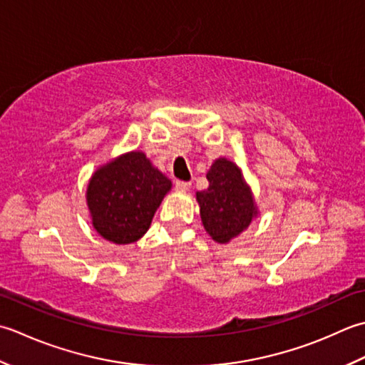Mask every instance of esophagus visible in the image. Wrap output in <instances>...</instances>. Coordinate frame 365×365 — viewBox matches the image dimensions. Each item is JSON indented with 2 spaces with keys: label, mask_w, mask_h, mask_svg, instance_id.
Masks as SVG:
<instances>
[{
  "label": "esophagus",
  "mask_w": 365,
  "mask_h": 365,
  "mask_svg": "<svg viewBox=\"0 0 365 365\" xmlns=\"http://www.w3.org/2000/svg\"><path fill=\"white\" fill-rule=\"evenodd\" d=\"M190 185H192V182H187V181H176V182H175L176 190H181V192L189 190Z\"/></svg>",
  "instance_id": "obj_1"
}]
</instances>
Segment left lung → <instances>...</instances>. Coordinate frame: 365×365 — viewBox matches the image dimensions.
Masks as SVG:
<instances>
[{"mask_svg":"<svg viewBox=\"0 0 365 365\" xmlns=\"http://www.w3.org/2000/svg\"><path fill=\"white\" fill-rule=\"evenodd\" d=\"M206 178L210 187L197 192L202 222L214 241L228 242L242 233L257 214L254 197L241 170L227 159L215 160Z\"/></svg>","mask_w":365,"mask_h":365,"instance_id":"left-lung-1","label":"left lung"}]
</instances>
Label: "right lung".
I'll use <instances>...</instances> for the list:
<instances>
[{
    "instance_id": "obj_1",
    "label": "right lung",
    "mask_w": 365,
    "mask_h": 365,
    "mask_svg": "<svg viewBox=\"0 0 365 365\" xmlns=\"http://www.w3.org/2000/svg\"><path fill=\"white\" fill-rule=\"evenodd\" d=\"M172 189V181L151 165L143 153L124 154L99 168L86 200L98 233L115 244L138 241Z\"/></svg>"
}]
</instances>
